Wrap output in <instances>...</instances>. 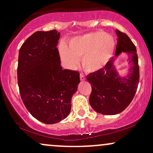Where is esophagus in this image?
<instances>
[{
	"label": "esophagus",
	"instance_id": "34e87169",
	"mask_svg": "<svg viewBox=\"0 0 153 153\" xmlns=\"http://www.w3.org/2000/svg\"><path fill=\"white\" fill-rule=\"evenodd\" d=\"M80 80H82V81H83V80H85V75L83 74H80Z\"/></svg>",
	"mask_w": 153,
	"mask_h": 153
}]
</instances>
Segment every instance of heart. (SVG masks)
<instances>
[{"instance_id":"b5f03b06","label":"heart","mask_w":153,"mask_h":153,"mask_svg":"<svg viewBox=\"0 0 153 153\" xmlns=\"http://www.w3.org/2000/svg\"><path fill=\"white\" fill-rule=\"evenodd\" d=\"M115 42L112 36L97 31L72 39L68 48L62 45L59 47L61 59L68 68H75L79 59L88 72L94 73L102 69L113 55Z\"/></svg>"}]
</instances>
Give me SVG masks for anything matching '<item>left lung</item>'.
Segmentation results:
<instances>
[{
    "instance_id": "1",
    "label": "left lung",
    "mask_w": 153,
    "mask_h": 153,
    "mask_svg": "<svg viewBox=\"0 0 153 153\" xmlns=\"http://www.w3.org/2000/svg\"><path fill=\"white\" fill-rule=\"evenodd\" d=\"M116 34L115 55L117 57L122 52L130 55L129 73L119 76L114 66V59H111L104 68L86 77L92 88L89 103L96 112L104 115L117 114L125 109L134 98L140 80L136 47L125 33L117 29Z\"/></svg>"
}]
</instances>
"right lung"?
<instances>
[{"mask_svg":"<svg viewBox=\"0 0 153 153\" xmlns=\"http://www.w3.org/2000/svg\"><path fill=\"white\" fill-rule=\"evenodd\" d=\"M57 30L36 31L19 53L17 78L21 97L34 118L47 124L65 119L78 89L80 73L62 70L57 48Z\"/></svg>","mask_w":153,"mask_h":153,"instance_id":"add662e5","label":"right lung"}]
</instances>
